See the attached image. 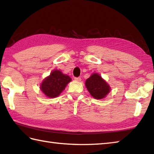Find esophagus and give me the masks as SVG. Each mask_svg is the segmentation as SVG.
Listing matches in <instances>:
<instances>
[{"mask_svg":"<svg viewBox=\"0 0 154 154\" xmlns=\"http://www.w3.org/2000/svg\"><path fill=\"white\" fill-rule=\"evenodd\" d=\"M74 79L75 81H81V77H75Z\"/></svg>","mask_w":154,"mask_h":154,"instance_id":"1","label":"esophagus"}]
</instances>
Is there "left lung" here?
<instances>
[{
	"label": "left lung",
	"instance_id": "1",
	"mask_svg": "<svg viewBox=\"0 0 154 154\" xmlns=\"http://www.w3.org/2000/svg\"><path fill=\"white\" fill-rule=\"evenodd\" d=\"M85 85L93 97L103 99L110 91L109 85L98 74L94 73L85 81Z\"/></svg>",
	"mask_w": 154,
	"mask_h": 154
}]
</instances>
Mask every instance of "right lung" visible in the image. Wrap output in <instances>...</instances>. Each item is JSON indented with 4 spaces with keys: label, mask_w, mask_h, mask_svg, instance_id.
Listing matches in <instances>:
<instances>
[{
    "label": "right lung",
    "mask_w": 154,
    "mask_h": 154,
    "mask_svg": "<svg viewBox=\"0 0 154 154\" xmlns=\"http://www.w3.org/2000/svg\"><path fill=\"white\" fill-rule=\"evenodd\" d=\"M71 81V79L68 75L63 74L59 70H55L44 79L41 85V89L47 97H56L65 89Z\"/></svg>",
    "instance_id": "obj_1"
}]
</instances>
